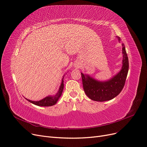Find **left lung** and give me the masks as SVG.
<instances>
[{"mask_svg": "<svg viewBox=\"0 0 147 147\" xmlns=\"http://www.w3.org/2000/svg\"><path fill=\"white\" fill-rule=\"evenodd\" d=\"M120 42L121 38L117 36ZM123 65L121 69L112 78L106 81H100L88 74L81 73L83 87L87 96L92 100L105 101L117 97L122 91L129 71V59L125 46L122 43Z\"/></svg>", "mask_w": 147, "mask_h": 147, "instance_id": "1", "label": "left lung"}]
</instances>
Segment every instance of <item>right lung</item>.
<instances>
[{"instance_id": "obj_1", "label": "right lung", "mask_w": 147, "mask_h": 147, "mask_svg": "<svg viewBox=\"0 0 147 147\" xmlns=\"http://www.w3.org/2000/svg\"><path fill=\"white\" fill-rule=\"evenodd\" d=\"M65 76V75H64ZM64 76H63L61 84L60 85V87L59 88V90L55 95H49L47 97H46L45 98H42L41 100L39 101H32L29 99L26 98L28 101H29L30 103H32L35 105L38 106H43V107H46V106H52L55 105L57 101H58L60 97L61 96V95L62 94V91L63 89V78H64Z\"/></svg>"}]
</instances>
